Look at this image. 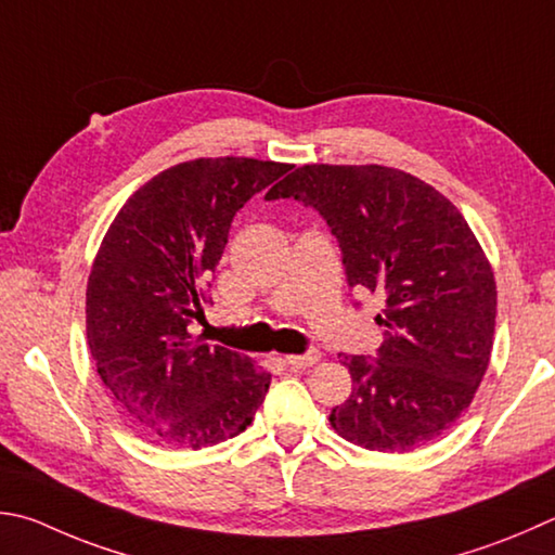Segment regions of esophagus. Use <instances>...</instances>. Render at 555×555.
<instances>
[{
    "mask_svg": "<svg viewBox=\"0 0 555 555\" xmlns=\"http://www.w3.org/2000/svg\"><path fill=\"white\" fill-rule=\"evenodd\" d=\"M320 361V351L318 349H310L306 354H291L286 357V364L294 366V369H308L312 364H318Z\"/></svg>",
    "mask_w": 555,
    "mask_h": 555,
    "instance_id": "esophagus-1",
    "label": "esophagus"
}]
</instances>
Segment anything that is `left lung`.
Returning <instances> with one entry per match:
<instances>
[{
	"instance_id": "obj_1",
	"label": "left lung",
	"mask_w": 555,
	"mask_h": 555,
	"mask_svg": "<svg viewBox=\"0 0 555 555\" xmlns=\"http://www.w3.org/2000/svg\"><path fill=\"white\" fill-rule=\"evenodd\" d=\"M264 198L315 208L347 284L383 300V345L376 357L341 354L351 396L330 425L371 451L405 453L447 435L486 376L498 312L466 218L435 186L380 165L296 167Z\"/></svg>"
}]
</instances>
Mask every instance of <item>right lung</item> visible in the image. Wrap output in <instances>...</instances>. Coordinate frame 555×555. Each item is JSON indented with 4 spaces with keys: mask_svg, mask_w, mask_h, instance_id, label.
I'll use <instances>...</instances> for the list:
<instances>
[{
    "mask_svg": "<svg viewBox=\"0 0 555 555\" xmlns=\"http://www.w3.org/2000/svg\"><path fill=\"white\" fill-rule=\"evenodd\" d=\"M288 172L201 157L140 186L111 223L87 281V341L120 412L157 444L204 449L245 431L271 374L189 332L247 201Z\"/></svg>",
    "mask_w": 555,
    "mask_h": 555,
    "instance_id": "add662e5",
    "label": "right lung"
}]
</instances>
